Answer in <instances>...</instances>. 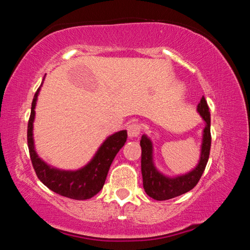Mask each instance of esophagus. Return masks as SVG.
Returning a JSON list of instances; mask_svg holds the SVG:
<instances>
[{"instance_id": "esophagus-1", "label": "esophagus", "mask_w": 250, "mask_h": 250, "mask_svg": "<svg viewBox=\"0 0 250 250\" xmlns=\"http://www.w3.org/2000/svg\"><path fill=\"white\" fill-rule=\"evenodd\" d=\"M126 130H128L129 138L135 139V138H138L139 135H140L141 125H139V124H135V122H133V124H130L128 125V128H126Z\"/></svg>"}]
</instances>
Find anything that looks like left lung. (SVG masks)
Segmentation results:
<instances>
[{
    "mask_svg": "<svg viewBox=\"0 0 250 250\" xmlns=\"http://www.w3.org/2000/svg\"><path fill=\"white\" fill-rule=\"evenodd\" d=\"M197 111L205 121V128L203 130V141L201 149L200 162L191 172L175 177H168L158 171L153 162V146L146 134L142 135L140 146L141 154V172L143 179V188L150 197L156 201H166L180 196L182 194L191 191L200 181L204 172L210 150V113L208 105L204 97L197 105Z\"/></svg>",
    "mask_w": 250,
    "mask_h": 250,
    "instance_id": "left-lung-1",
    "label": "left lung"
}]
</instances>
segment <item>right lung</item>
<instances>
[{"label":"right lung","mask_w":250,"mask_h":250,"mask_svg":"<svg viewBox=\"0 0 250 250\" xmlns=\"http://www.w3.org/2000/svg\"><path fill=\"white\" fill-rule=\"evenodd\" d=\"M41 87L42 84L34 95L27 125V146L36 175L42 183L59 195L78 201L91 198L103 188L113 159L126 141V131H119L105 139L90 162L79 170L65 171L49 167L37 155L33 140V122Z\"/></svg>","instance_id":"obj_1"}]
</instances>
